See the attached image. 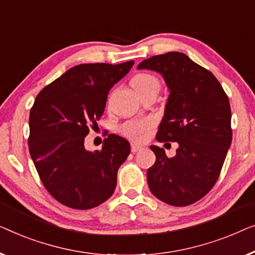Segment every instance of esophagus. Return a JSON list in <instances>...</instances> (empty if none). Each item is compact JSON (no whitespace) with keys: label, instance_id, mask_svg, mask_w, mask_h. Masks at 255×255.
Wrapping results in <instances>:
<instances>
[{"label":"esophagus","instance_id":"esophagus-1","mask_svg":"<svg viewBox=\"0 0 255 255\" xmlns=\"http://www.w3.org/2000/svg\"><path fill=\"white\" fill-rule=\"evenodd\" d=\"M130 149H131V152L135 153V152L139 151V150H142V146L141 145H137V144H134V143H132Z\"/></svg>","mask_w":255,"mask_h":255}]
</instances>
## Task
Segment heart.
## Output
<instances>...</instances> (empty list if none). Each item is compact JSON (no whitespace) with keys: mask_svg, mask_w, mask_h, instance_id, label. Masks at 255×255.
Listing matches in <instances>:
<instances>
[{"mask_svg":"<svg viewBox=\"0 0 255 255\" xmlns=\"http://www.w3.org/2000/svg\"><path fill=\"white\" fill-rule=\"evenodd\" d=\"M131 85L138 92V95L141 96L149 90H159L160 83L158 78L153 76V75L142 73L132 77ZM151 125L152 123L150 119L129 120L121 125L120 131L121 134L126 136L129 139H131V141L141 142L144 139L146 131L151 127Z\"/></svg>","mask_w":255,"mask_h":255,"instance_id":"1","label":"heart"}]
</instances>
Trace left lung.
Listing matches in <instances>:
<instances>
[{"mask_svg":"<svg viewBox=\"0 0 255 255\" xmlns=\"http://www.w3.org/2000/svg\"><path fill=\"white\" fill-rule=\"evenodd\" d=\"M137 68L155 70L166 82L170 96L156 139L179 144L172 158L150 146L156 162L146 171L149 188L165 203L189 206L220 177L232 141L230 102L217 78L182 53L151 56Z\"/></svg>","mask_w":255,"mask_h":255,"instance_id":"obj_1","label":"left lung"}]
</instances>
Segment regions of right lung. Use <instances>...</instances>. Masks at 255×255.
Listing matches in <instances>:
<instances>
[{
    "instance_id": "right-lung-1",
    "label": "right lung",
    "mask_w": 255,
    "mask_h": 255,
    "mask_svg": "<svg viewBox=\"0 0 255 255\" xmlns=\"http://www.w3.org/2000/svg\"><path fill=\"white\" fill-rule=\"evenodd\" d=\"M134 61L85 63L67 70L39 92L30 112L28 150L40 180L56 201L91 209L111 198L120 165L130 153L126 138L110 134L89 151L84 138L102 118L111 88Z\"/></svg>"
}]
</instances>
